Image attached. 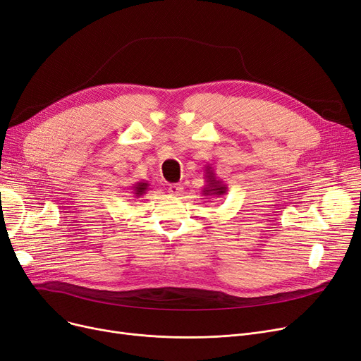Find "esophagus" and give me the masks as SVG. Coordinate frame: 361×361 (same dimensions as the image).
<instances>
[{"instance_id": "obj_1", "label": "esophagus", "mask_w": 361, "mask_h": 361, "mask_svg": "<svg viewBox=\"0 0 361 361\" xmlns=\"http://www.w3.org/2000/svg\"><path fill=\"white\" fill-rule=\"evenodd\" d=\"M181 192H183V188H181L180 184L172 183V184L168 185V193H169L171 196H180Z\"/></svg>"}]
</instances>
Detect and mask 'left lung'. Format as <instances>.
<instances>
[{
    "label": "left lung",
    "instance_id": "obj_1",
    "mask_svg": "<svg viewBox=\"0 0 361 361\" xmlns=\"http://www.w3.org/2000/svg\"><path fill=\"white\" fill-rule=\"evenodd\" d=\"M205 183L207 185L202 190V195L209 197V199H217L224 196L228 193V185L223 183V180L220 177H217V173L211 165L205 166Z\"/></svg>",
    "mask_w": 361,
    "mask_h": 361
}]
</instances>
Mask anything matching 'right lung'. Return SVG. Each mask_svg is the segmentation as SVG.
<instances>
[{
  "label": "right lung",
  "instance_id": "right-lung-1",
  "mask_svg": "<svg viewBox=\"0 0 361 361\" xmlns=\"http://www.w3.org/2000/svg\"><path fill=\"white\" fill-rule=\"evenodd\" d=\"M149 188H150V184H149V181H138V183H135V184H133L132 185V193H133V196H135V197H140V196H142L147 190H149Z\"/></svg>",
  "mask_w": 361,
  "mask_h": 361
}]
</instances>
